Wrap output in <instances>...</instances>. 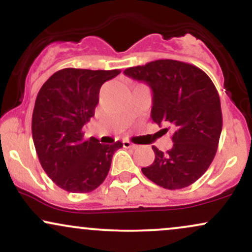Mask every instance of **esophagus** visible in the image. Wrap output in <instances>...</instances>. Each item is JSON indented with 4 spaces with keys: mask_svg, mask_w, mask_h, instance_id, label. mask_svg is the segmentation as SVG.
<instances>
[{
    "mask_svg": "<svg viewBox=\"0 0 252 252\" xmlns=\"http://www.w3.org/2000/svg\"><path fill=\"white\" fill-rule=\"evenodd\" d=\"M123 147L124 148H132V149H135L136 147V144H134V143H131L130 142V141H123Z\"/></svg>",
    "mask_w": 252,
    "mask_h": 252,
    "instance_id": "34e87169",
    "label": "esophagus"
}]
</instances>
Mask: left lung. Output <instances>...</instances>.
<instances>
[{
  "instance_id": "8db88e82",
  "label": "left lung",
  "mask_w": 252,
  "mask_h": 252,
  "mask_svg": "<svg viewBox=\"0 0 252 252\" xmlns=\"http://www.w3.org/2000/svg\"><path fill=\"white\" fill-rule=\"evenodd\" d=\"M124 74L148 84L153 122L174 129L173 148L163 153L153 146L155 160L142 173L166 189L192 185L212 163L221 134L220 99L215 84L196 66L170 59L129 67Z\"/></svg>"
}]
</instances>
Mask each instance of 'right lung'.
Segmentation results:
<instances>
[{"mask_svg": "<svg viewBox=\"0 0 252 252\" xmlns=\"http://www.w3.org/2000/svg\"><path fill=\"white\" fill-rule=\"evenodd\" d=\"M120 70L63 68L46 80L35 99L32 135L40 163L52 181L72 193L96 189L123 146L84 140L83 126L94 116L99 90Z\"/></svg>", "mask_w": 252, "mask_h": 252, "instance_id": "right-lung-1", "label": "right lung"}]
</instances>
